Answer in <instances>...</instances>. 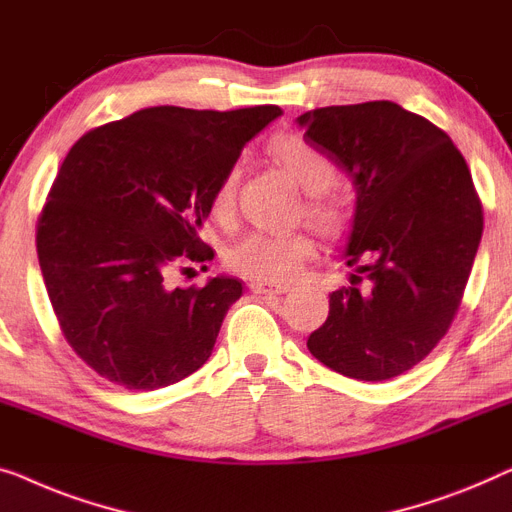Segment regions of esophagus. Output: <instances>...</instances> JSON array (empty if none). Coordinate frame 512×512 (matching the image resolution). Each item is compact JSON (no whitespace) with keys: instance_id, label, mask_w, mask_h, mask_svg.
<instances>
[{"instance_id":"obj_1","label":"esophagus","mask_w":512,"mask_h":512,"mask_svg":"<svg viewBox=\"0 0 512 512\" xmlns=\"http://www.w3.org/2000/svg\"><path fill=\"white\" fill-rule=\"evenodd\" d=\"M250 290L255 294H285L290 292V285H280V283H262V280H253V283L248 285Z\"/></svg>"}]
</instances>
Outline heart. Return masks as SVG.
Listing matches in <instances>:
<instances>
[{"mask_svg":"<svg viewBox=\"0 0 512 512\" xmlns=\"http://www.w3.org/2000/svg\"><path fill=\"white\" fill-rule=\"evenodd\" d=\"M271 155L301 190L308 192L306 215L322 232L338 225V204L329 197L338 181L336 164L320 150L308 146L299 136H280L271 143ZM241 171L232 164L215 185L211 208L220 220H229L236 206V187ZM313 255V241L306 234H266L250 232L234 243L227 253V264L243 278L262 283H290Z\"/></svg>","mask_w":512,"mask_h":512,"instance_id":"1","label":"heart"}]
</instances>
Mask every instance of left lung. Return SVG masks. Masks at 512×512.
<instances>
[{
	"label": "left lung",
	"mask_w": 512,
	"mask_h": 512,
	"mask_svg": "<svg viewBox=\"0 0 512 512\" xmlns=\"http://www.w3.org/2000/svg\"><path fill=\"white\" fill-rule=\"evenodd\" d=\"M308 146L355 185L341 259L350 285L329 294L315 359L341 376L390 380L422 362L462 304L482 236V206L443 129L394 102L299 115Z\"/></svg>",
	"instance_id": "1"
}]
</instances>
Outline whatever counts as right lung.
<instances>
[{"mask_svg": "<svg viewBox=\"0 0 512 512\" xmlns=\"http://www.w3.org/2000/svg\"><path fill=\"white\" fill-rule=\"evenodd\" d=\"M278 106L141 109L83 134L64 157L37 227L39 266L71 348L136 392L174 385L211 357L241 280L171 287L206 262L213 190Z\"/></svg>", "mask_w": 512, "mask_h": 512, "instance_id": "obj_1", "label": "right lung"}]
</instances>
